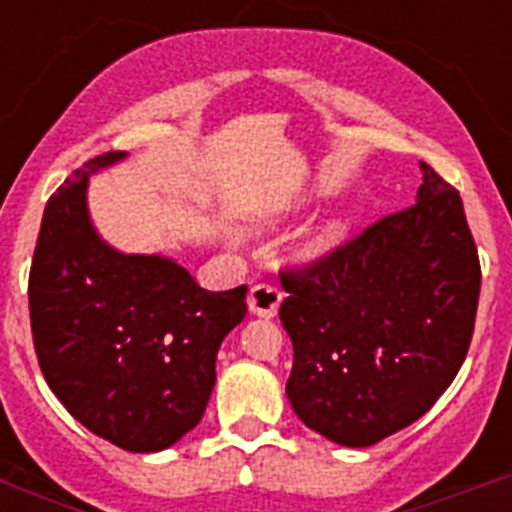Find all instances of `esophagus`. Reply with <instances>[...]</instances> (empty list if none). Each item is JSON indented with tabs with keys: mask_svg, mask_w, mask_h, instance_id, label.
<instances>
[{
	"mask_svg": "<svg viewBox=\"0 0 512 512\" xmlns=\"http://www.w3.org/2000/svg\"><path fill=\"white\" fill-rule=\"evenodd\" d=\"M279 302H282V292L274 284H253L251 292H248V307H251L253 315H261V318H274Z\"/></svg>",
	"mask_w": 512,
	"mask_h": 512,
	"instance_id": "obj_1",
	"label": "esophagus"
}]
</instances>
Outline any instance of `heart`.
I'll return each instance as SVG.
<instances>
[{"label": "heart", "instance_id": "1", "mask_svg": "<svg viewBox=\"0 0 512 512\" xmlns=\"http://www.w3.org/2000/svg\"><path fill=\"white\" fill-rule=\"evenodd\" d=\"M328 243H330V235H328V233L318 235V238H312V243H310V251H323V248L328 246Z\"/></svg>", "mask_w": 512, "mask_h": 512}]
</instances>
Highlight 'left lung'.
<instances>
[{
  "instance_id": "8db88e82",
  "label": "left lung",
  "mask_w": 512,
  "mask_h": 512,
  "mask_svg": "<svg viewBox=\"0 0 512 512\" xmlns=\"http://www.w3.org/2000/svg\"><path fill=\"white\" fill-rule=\"evenodd\" d=\"M420 171L415 205L279 271L295 348L287 397L341 446H372L428 413L472 343L477 246L459 192L425 161Z\"/></svg>"
}]
</instances>
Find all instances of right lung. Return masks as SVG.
Segmentation results:
<instances>
[{"label":"right lung","mask_w":512,"mask_h":512,"mask_svg":"<svg viewBox=\"0 0 512 512\" xmlns=\"http://www.w3.org/2000/svg\"><path fill=\"white\" fill-rule=\"evenodd\" d=\"M102 153L51 194L30 266V328L40 372L84 428L125 451L169 449L205 415L217 348L246 318L248 287L207 292L184 266L125 256L87 212Z\"/></svg>","instance_id":"obj_1"}]
</instances>
